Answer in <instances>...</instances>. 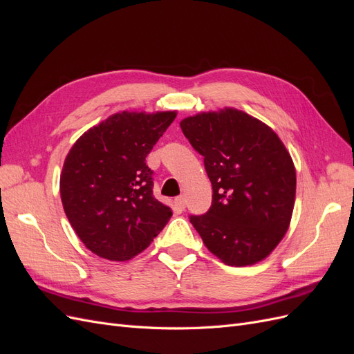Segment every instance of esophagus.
Masks as SVG:
<instances>
[{
	"label": "esophagus",
	"instance_id": "obj_1",
	"mask_svg": "<svg viewBox=\"0 0 354 354\" xmlns=\"http://www.w3.org/2000/svg\"><path fill=\"white\" fill-rule=\"evenodd\" d=\"M174 203H176V207H177L180 211H183V209L186 208V199H185V196L176 198V199H174Z\"/></svg>",
	"mask_w": 354,
	"mask_h": 354
}]
</instances>
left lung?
I'll list each match as a JSON object with an SVG mask.
<instances>
[{
    "mask_svg": "<svg viewBox=\"0 0 354 354\" xmlns=\"http://www.w3.org/2000/svg\"><path fill=\"white\" fill-rule=\"evenodd\" d=\"M180 127L212 185L209 209L190 223L224 264L264 260L285 236L295 201V167L281 138L232 108L185 118Z\"/></svg>",
    "mask_w": 354,
    "mask_h": 354,
    "instance_id": "obj_1",
    "label": "left lung"
}]
</instances>
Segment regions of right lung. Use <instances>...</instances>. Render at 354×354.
I'll use <instances>...</instances> for the list:
<instances>
[{
    "mask_svg": "<svg viewBox=\"0 0 354 354\" xmlns=\"http://www.w3.org/2000/svg\"><path fill=\"white\" fill-rule=\"evenodd\" d=\"M177 112H121L84 133L60 176L66 217L87 248L127 261L145 251L173 216L153 196L146 156Z\"/></svg>",
    "mask_w": 354,
    "mask_h": 354,
    "instance_id": "obj_1",
    "label": "right lung"
}]
</instances>
